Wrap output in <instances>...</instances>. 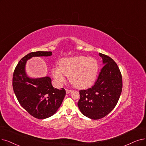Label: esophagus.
Here are the masks:
<instances>
[{
	"label": "esophagus",
	"mask_w": 146,
	"mask_h": 146,
	"mask_svg": "<svg viewBox=\"0 0 146 146\" xmlns=\"http://www.w3.org/2000/svg\"><path fill=\"white\" fill-rule=\"evenodd\" d=\"M71 91H72L71 90H69V89H66V93H69L71 92Z\"/></svg>",
	"instance_id": "obj_1"
}]
</instances>
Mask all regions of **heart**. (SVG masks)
Masks as SVG:
<instances>
[{
    "label": "heart",
    "mask_w": 146,
    "mask_h": 146,
    "mask_svg": "<svg viewBox=\"0 0 146 146\" xmlns=\"http://www.w3.org/2000/svg\"><path fill=\"white\" fill-rule=\"evenodd\" d=\"M59 66L54 67L52 74L59 85L65 82L66 77L70 76V81L80 89L88 87L96 79L98 71V63L96 59L86 56L63 58Z\"/></svg>",
    "instance_id": "b5f03b06"
}]
</instances>
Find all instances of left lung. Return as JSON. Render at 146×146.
Returning a JSON list of instances; mask_svg holds the SVG:
<instances>
[{
	"mask_svg": "<svg viewBox=\"0 0 146 146\" xmlns=\"http://www.w3.org/2000/svg\"><path fill=\"white\" fill-rule=\"evenodd\" d=\"M104 66L91 88L80 90L78 107L83 115L92 119L104 117L117 105L122 90V77L116 63L100 53Z\"/></svg>",
	"mask_w": 146,
	"mask_h": 146,
	"instance_id": "obj_1",
	"label": "left lung"
}]
</instances>
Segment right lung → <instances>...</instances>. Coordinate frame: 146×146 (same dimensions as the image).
Masks as SVG:
<instances>
[{
	"mask_svg": "<svg viewBox=\"0 0 146 146\" xmlns=\"http://www.w3.org/2000/svg\"><path fill=\"white\" fill-rule=\"evenodd\" d=\"M51 51L32 52L23 57L16 66L13 74L14 92L21 107L33 117L44 119L53 115L60 107L66 91L54 89L49 77L29 78L25 72L26 61L32 57L50 56Z\"/></svg>",
	"mask_w": 146,
	"mask_h": 146,
	"instance_id": "obj_1",
	"label": "right lung"
}]
</instances>
